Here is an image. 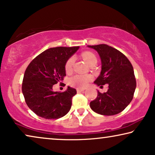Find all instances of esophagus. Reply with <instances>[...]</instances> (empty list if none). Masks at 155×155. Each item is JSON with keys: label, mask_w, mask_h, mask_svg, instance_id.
I'll list each match as a JSON object with an SVG mask.
<instances>
[{"label": "esophagus", "mask_w": 155, "mask_h": 155, "mask_svg": "<svg viewBox=\"0 0 155 155\" xmlns=\"http://www.w3.org/2000/svg\"><path fill=\"white\" fill-rule=\"evenodd\" d=\"M84 90V89H80V88H78L77 89V92L79 93V92H83Z\"/></svg>", "instance_id": "1"}]
</instances>
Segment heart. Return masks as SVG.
<instances>
[{"mask_svg":"<svg viewBox=\"0 0 155 155\" xmlns=\"http://www.w3.org/2000/svg\"><path fill=\"white\" fill-rule=\"evenodd\" d=\"M82 58L85 61L86 63L90 65V64L94 61H96V56L93 53L90 51L84 52L82 54ZM74 64V58L71 57L68 60L66 61L65 65V69L67 73H70L72 71ZM92 79V76L90 75H76L73 77H72L70 79V84L72 86L75 87L84 88L87 85L88 82Z\"/></svg>","mask_w":155,"mask_h":155,"instance_id":"1","label":"heart"}]
</instances>
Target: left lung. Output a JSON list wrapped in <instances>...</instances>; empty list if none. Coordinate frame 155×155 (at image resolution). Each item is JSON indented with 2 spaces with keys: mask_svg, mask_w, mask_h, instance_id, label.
<instances>
[{
  "mask_svg": "<svg viewBox=\"0 0 155 155\" xmlns=\"http://www.w3.org/2000/svg\"><path fill=\"white\" fill-rule=\"evenodd\" d=\"M87 47L97 51L101 58V73L94 84L109 85L107 92L98 91L97 97L90 104L91 109L101 115L119 114L132 101L136 88L133 65L121 52L107 44Z\"/></svg>",
  "mask_w": 155,
  "mask_h": 155,
  "instance_id": "left-lung-1",
  "label": "left lung"
}]
</instances>
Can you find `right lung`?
I'll return each mask as SVG.
<instances>
[{"label":"right lung","instance_id":"add662e5","mask_svg":"<svg viewBox=\"0 0 155 155\" xmlns=\"http://www.w3.org/2000/svg\"><path fill=\"white\" fill-rule=\"evenodd\" d=\"M74 47H55L37 56L25 71L22 90L25 101L34 113L46 119L64 116L71 108L75 89L68 87L63 92H54L53 86L63 81L66 61L79 49Z\"/></svg>","mask_w":155,"mask_h":155}]
</instances>
